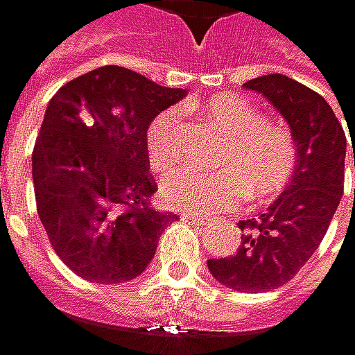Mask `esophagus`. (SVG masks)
Here are the masks:
<instances>
[{
  "mask_svg": "<svg viewBox=\"0 0 355 355\" xmlns=\"http://www.w3.org/2000/svg\"><path fill=\"white\" fill-rule=\"evenodd\" d=\"M183 220L191 223L196 227H208L210 225V218L208 216H200V214H183Z\"/></svg>",
  "mask_w": 355,
  "mask_h": 355,
  "instance_id": "34e87169",
  "label": "esophagus"
}]
</instances>
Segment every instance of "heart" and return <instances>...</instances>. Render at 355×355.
Returning a JSON list of instances; mask_svg holds the SVG:
<instances>
[{
    "label": "heart",
    "mask_w": 355,
    "mask_h": 355,
    "mask_svg": "<svg viewBox=\"0 0 355 355\" xmlns=\"http://www.w3.org/2000/svg\"><path fill=\"white\" fill-rule=\"evenodd\" d=\"M202 114L220 132L225 143L218 151L220 170H174L159 185L166 206L185 212L229 210L245 196L266 202L279 196L291 181L297 166V147L291 132L264 122L262 112L245 97L220 93L202 105ZM147 155L153 168L166 170L181 155V116L162 110L147 126Z\"/></svg>",
    "instance_id": "heart-1"
}]
</instances>
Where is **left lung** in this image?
<instances>
[{
    "mask_svg": "<svg viewBox=\"0 0 355 355\" xmlns=\"http://www.w3.org/2000/svg\"><path fill=\"white\" fill-rule=\"evenodd\" d=\"M243 87L262 93L287 120L297 166L264 214L239 220V250L229 258L208 260V268L235 291L262 293L291 281L327 235L343 196L347 139L327 99L310 87L285 74L258 76Z\"/></svg>",
    "mask_w": 355,
    "mask_h": 355,
    "instance_id": "obj_1",
    "label": "left lung"
}]
</instances>
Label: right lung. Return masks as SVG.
<instances>
[{"label":"right lung","instance_id":"right-lung-1","mask_svg":"<svg viewBox=\"0 0 355 355\" xmlns=\"http://www.w3.org/2000/svg\"><path fill=\"white\" fill-rule=\"evenodd\" d=\"M187 95L122 68L66 83L47 103L33 149L37 212L60 260L91 283H126L155 256L176 214L149 206L147 126Z\"/></svg>","mask_w":355,"mask_h":355}]
</instances>
